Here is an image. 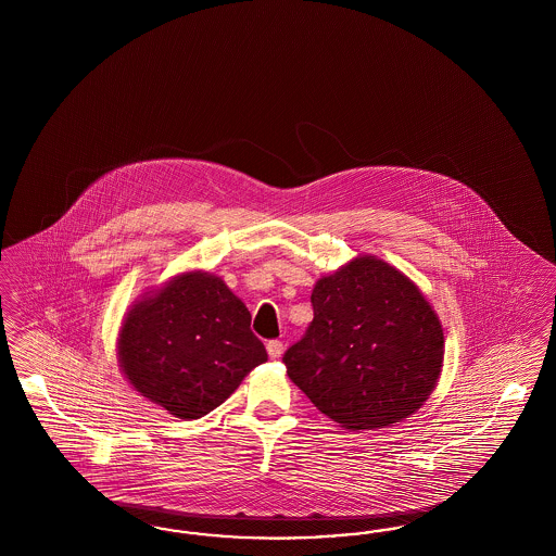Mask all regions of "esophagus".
Wrapping results in <instances>:
<instances>
[{
    "mask_svg": "<svg viewBox=\"0 0 556 556\" xmlns=\"http://www.w3.org/2000/svg\"><path fill=\"white\" fill-rule=\"evenodd\" d=\"M267 353L270 358H279L283 354V342L281 340H269L267 342Z\"/></svg>",
    "mask_w": 556,
    "mask_h": 556,
    "instance_id": "obj_1",
    "label": "esophagus"
}]
</instances>
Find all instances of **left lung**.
Segmentation results:
<instances>
[{
    "label": "left lung",
    "instance_id": "8db88e82",
    "mask_svg": "<svg viewBox=\"0 0 556 556\" xmlns=\"http://www.w3.org/2000/svg\"><path fill=\"white\" fill-rule=\"evenodd\" d=\"M314 320L286 356L289 379L344 430L409 418L437 388L444 332L420 287L372 254L324 275Z\"/></svg>",
    "mask_w": 556,
    "mask_h": 556
}]
</instances>
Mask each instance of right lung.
Masks as SVG:
<instances>
[{
  "label": "right lung",
  "mask_w": 556,
  "mask_h": 556,
  "mask_svg": "<svg viewBox=\"0 0 556 556\" xmlns=\"http://www.w3.org/2000/svg\"><path fill=\"white\" fill-rule=\"evenodd\" d=\"M119 369L152 404L198 420L267 363L251 312L218 275L186 270L147 291L119 326Z\"/></svg>",
  "instance_id": "add662e5"
}]
</instances>
